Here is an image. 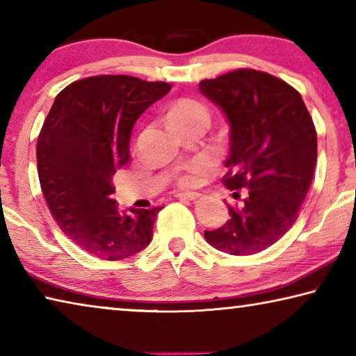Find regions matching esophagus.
<instances>
[{
  "mask_svg": "<svg viewBox=\"0 0 356 356\" xmlns=\"http://www.w3.org/2000/svg\"><path fill=\"white\" fill-rule=\"evenodd\" d=\"M176 197L177 200H184V201H196L200 200L201 195H197V193H177Z\"/></svg>",
  "mask_w": 356,
  "mask_h": 356,
  "instance_id": "esophagus-1",
  "label": "esophagus"
}]
</instances>
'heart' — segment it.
I'll list each match as a JSON object with an SVG mask.
<instances>
[{"mask_svg":"<svg viewBox=\"0 0 356 356\" xmlns=\"http://www.w3.org/2000/svg\"><path fill=\"white\" fill-rule=\"evenodd\" d=\"M168 124L176 131H182L193 125H207L209 122V110L202 102L190 97H182L174 102L166 114ZM210 171V165L207 161H193L176 177L177 188L191 190L197 188L204 177Z\"/></svg>","mask_w":356,"mask_h":356,"instance_id":"heart-1","label":"heart"}]
</instances>
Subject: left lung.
<instances>
[{"instance_id":"8db88e82","label":"left lung","mask_w":356,"mask_h":356,"mask_svg":"<svg viewBox=\"0 0 356 356\" xmlns=\"http://www.w3.org/2000/svg\"><path fill=\"white\" fill-rule=\"evenodd\" d=\"M200 91L225 111L231 125L229 171L222 177L243 206L207 243L232 256H251L278 242L297 221L314 176L317 134L297 89L267 72L237 69L202 80Z\"/></svg>"}]
</instances>
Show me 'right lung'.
I'll return each instance as SVG.
<instances>
[{
	"label": "right lung",
	"instance_id": "obj_1",
	"mask_svg": "<svg viewBox=\"0 0 356 356\" xmlns=\"http://www.w3.org/2000/svg\"><path fill=\"white\" fill-rule=\"evenodd\" d=\"M165 81L88 76L65 86L38 138V172L50 213L83 251L120 261L146 248L163 207L119 212L113 177L130 160L136 119L170 92Z\"/></svg>",
	"mask_w": 356,
	"mask_h": 356
}]
</instances>
